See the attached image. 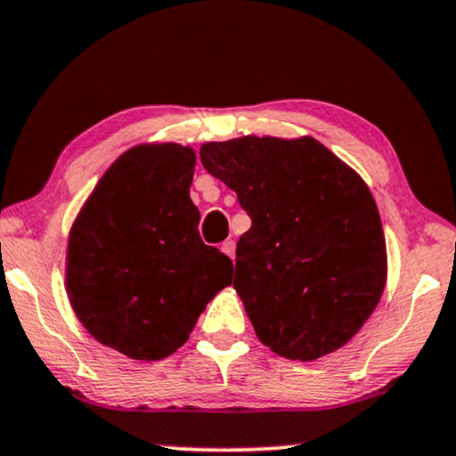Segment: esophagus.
I'll list each match as a JSON object with an SVG mask.
<instances>
[{
	"label": "esophagus",
	"instance_id": "34e87169",
	"mask_svg": "<svg viewBox=\"0 0 456 456\" xmlns=\"http://www.w3.org/2000/svg\"><path fill=\"white\" fill-rule=\"evenodd\" d=\"M221 250H223L227 256L233 258V255H235V241H233V240H224L223 244H221Z\"/></svg>",
	"mask_w": 456,
	"mask_h": 456
}]
</instances>
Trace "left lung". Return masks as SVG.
Masks as SVG:
<instances>
[{
	"mask_svg": "<svg viewBox=\"0 0 456 456\" xmlns=\"http://www.w3.org/2000/svg\"><path fill=\"white\" fill-rule=\"evenodd\" d=\"M200 159L252 221L233 288L258 341L301 362L343 347L387 281L381 216L362 176L311 136L206 142Z\"/></svg>",
	"mask_w": 456,
	"mask_h": 456,
	"instance_id": "left-lung-1",
	"label": "left lung"
}]
</instances>
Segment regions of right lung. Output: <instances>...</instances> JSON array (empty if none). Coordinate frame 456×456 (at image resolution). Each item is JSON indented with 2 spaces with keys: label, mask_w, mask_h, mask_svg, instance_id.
<instances>
[{
  "label": "right lung",
  "mask_w": 456,
  "mask_h": 456,
  "mask_svg": "<svg viewBox=\"0 0 456 456\" xmlns=\"http://www.w3.org/2000/svg\"><path fill=\"white\" fill-rule=\"evenodd\" d=\"M195 153L176 142L119 155L75 218L67 295L96 341L132 360H161L185 345L233 263L200 238L189 198Z\"/></svg>",
  "instance_id": "right-lung-1"
}]
</instances>
